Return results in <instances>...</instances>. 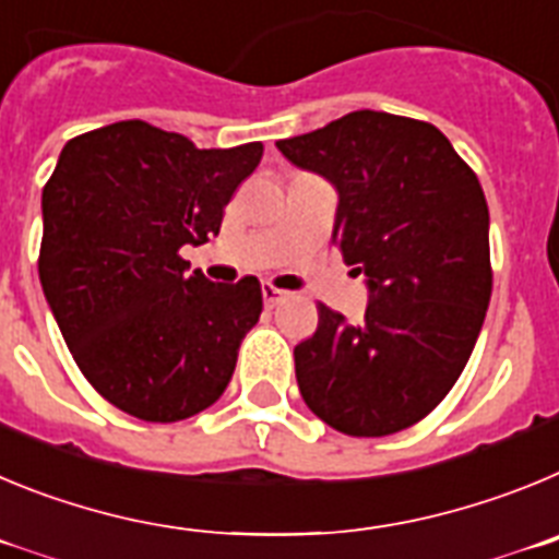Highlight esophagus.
Here are the masks:
<instances>
[{"mask_svg":"<svg viewBox=\"0 0 559 559\" xmlns=\"http://www.w3.org/2000/svg\"><path fill=\"white\" fill-rule=\"evenodd\" d=\"M261 298H264V306H270V309H273V306H278L281 300L286 298V292L278 289V286H273V284H264L261 286Z\"/></svg>","mask_w":559,"mask_h":559,"instance_id":"1","label":"esophagus"}]
</instances>
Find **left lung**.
Here are the masks:
<instances>
[{
  "label": "left lung",
  "mask_w": 559,
  "mask_h": 559,
  "mask_svg": "<svg viewBox=\"0 0 559 559\" xmlns=\"http://www.w3.org/2000/svg\"><path fill=\"white\" fill-rule=\"evenodd\" d=\"M278 150L336 186L334 242L370 286L359 325L317 304V331L295 348L300 395L342 435L409 429L449 395L485 323L479 178L435 124L384 110H354Z\"/></svg>",
  "instance_id": "1"
}]
</instances>
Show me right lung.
<instances>
[{
    "mask_svg": "<svg viewBox=\"0 0 559 559\" xmlns=\"http://www.w3.org/2000/svg\"><path fill=\"white\" fill-rule=\"evenodd\" d=\"M261 142L198 150L142 119L69 139L44 186L38 275L80 373L108 404L175 424L219 399L261 284L189 273L183 245L219 234Z\"/></svg>",
    "mask_w": 559,
    "mask_h": 559,
    "instance_id": "right-lung-1",
    "label": "right lung"
}]
</instances>
